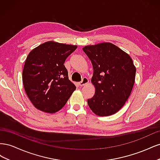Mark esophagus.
<instances>
[{
  "instance_id": "obj_1",
  "label": "esophagus",
  "mask_w": 160,
  "mask_h": 160,
  "mask_svg": "<svg viewBox=\"0 0 160 160\" xmlns=\"http://www.w3.org/2000/svg\"><path fill=\"white\" fill-rule=\"evenodd\" d=\"M89 83V79L88 78H86V77H83V79H82V81L81 82H79V85L80 86H84L85 85H86L87 83Z\"/></svg>"
}]
</instances>
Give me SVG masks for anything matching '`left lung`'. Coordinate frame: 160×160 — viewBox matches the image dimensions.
<instances>
[{
	"mask_svg": "<svg viewBox=\"0 0 160 160\" xmlns=\"http://www.w3.org/2000/svg\"><path fill=\"white\" fill-rule=\"evenodd\" d=\"M93 68L91 83L95 95L88 99L89 107L99 116L117 113L132 91L136 69L131 57L110 42L83 47Z\"/></svg>",
	"mask_w": 160,
	"mask_h": 160,
	"instance_id": "obj_1",
	"label": "left lung"
}]
</instances>
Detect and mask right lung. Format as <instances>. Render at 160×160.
<instances>
[{
    "label": "right lung",
    "mask_w": 160,
    "mask_h": 160,
    "mask_svg": "<svg viewBox=\"0 0 160 160\" xmlns=\"http://www.w3.org/2000/svg\"><path fill=\"white\" fill-rule=\"evenodd\" d=\"M77 48V45L48 41L28 55L22 82L28 99L37 109L55 113L64 107L76 89L64 63Z\"/></svg>",
    "instance_id": "add662e5"
}]
</instances>
